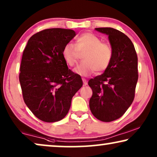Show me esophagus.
I'll return each instance as SVG.
<instances>
[{
	"label": "esophagus",
	"instance_id": "34e87169",
	"mask_svg": "<svg viewBox=\"0 0 157 157\" xmlns=\"http://www.w3.org/2000/svg\"><path fill=\"white\" fill-rule=\"evenodd\" d=\"M82 81H83V85L86 86V85H87V81H86V79L84 78H82Z\"/></svg>",
	"mask_w": 157,
	"mask_h": 157
}]
</instances>
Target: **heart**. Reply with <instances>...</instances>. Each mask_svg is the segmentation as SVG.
<instances>
[{
  "label": "heart",
  "instance_id": "b5f03b06",
  "mask_svg": "<svg viewBox=\"0 0 157 157\" xmlns=\"http://www.w3.org/2000/svg\"><path fill=\"white\" fill-rule=\"evenodd\" d=\"M83 55V61L74 68V72L80 76H86L96 70L103 71L110 64L113 56L111 46L101 42L98 36L91 33L81 34L76 38L75 46L67 44L62 50V57L66 63L73 66L76 63L79 53Z\"/></svg>",
  "mask_w": 157,
  "mask_h": 157
}]
</instances>
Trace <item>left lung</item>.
<instances>
[{
    "instance_id": "obj_1",
    "label": "left lung",
    "mask_w": 157,
    "mask_h": 157,
    "mask_svg": "<svg viewBox=\"0 0 157 157\" xmlns=\"http://www.w3.org/2000/svg\"><path fill=\"white\" fill-rule=\"evenodd\" d=\"M95 30L109 36L113 56L104 74L88 83L93 91L89 107L96 119L109 122L122 117L134 101L138 59L132 40L122 32L112 28Z\"/></svg>"
}]
</instances>
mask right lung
<instances>
[{"label":"right lung","instance_id":"right-lung-1","mask_svg":"<svg viewBox=\"0 0 157 157\" xmlns=\"http://www.w3.org/2000/svg\"><path fill=\"white\" fill-rule=\"evenodd\" d=\"M76 35L71 29L44 30L29 38L23 51L19 75L23 100L43 121L63 119L83 86L81 77L68 69L61 53Z\"/></svg>","mask_w":157,"mask_h":157}]
</instances>
